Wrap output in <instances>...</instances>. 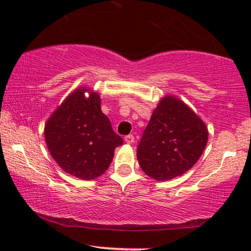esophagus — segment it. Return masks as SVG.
<instances>
[{
    "instance_id": "obj_1",
    "label": "esophagus",
    "mask_w": 251,
    "mask_h": 251,
    "mask_svg": "<svg viewBox=\"0 0 251 251\" xmlns=\"http://www.w3.org/2000/svg\"><path fill=\"white\" fill-rule=\"evenodd\" d=\"M124 140H125L126 144H133L134 143V137L132 134H128V135H126L125 138H124Z\"/></svg>"
}]
</instances>
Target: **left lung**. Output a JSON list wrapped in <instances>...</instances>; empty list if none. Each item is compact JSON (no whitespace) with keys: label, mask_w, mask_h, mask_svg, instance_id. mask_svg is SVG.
Returning <instances> with one entry per match:
<instances>
[{"label":"left lung","mask_w":251,"mask_h":251,"mask_svg":"<svg viewBox=\"0 0 251 251\" xmlns=\"http://www.w3.org/2000/svg\"><path fill=\"white\" fill-rule=\"evenodd\" d=\"M208 127L197 114L174 96H165L152 113L137 150L140 168L158 181L179 177L200 159Z\"/></svg>","instance_id":"8db88e82"}]
</instances>
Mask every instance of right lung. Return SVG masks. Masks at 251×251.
<instances>
[{"label":"right lung","mask_w":251,"mask_h":251,"mask_svg":"<svg viewBox=\"0 0 251 251\" xmlns=\"http://www.w3.org/2000/svg\"><path fill=\"white\" fill-rule=\"evenodd\" d=\"M100 105L101 99L97 92L80 86L45 125L50 155L63 171L80 179L91 180L101 176L113 159L114 149L124 143Z\"/></svg>","instance_id":"1"}]
</instances>
